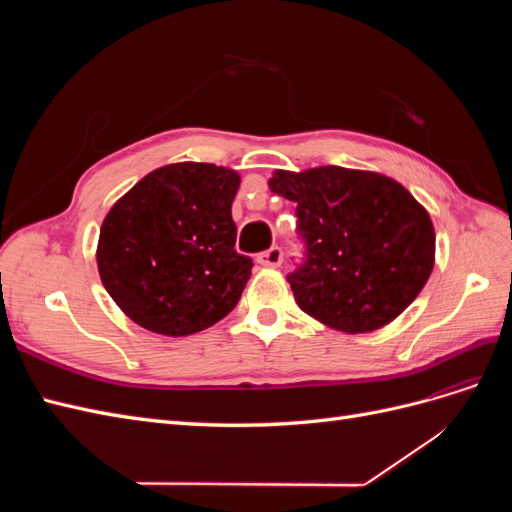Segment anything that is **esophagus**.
Wrapping results in <instances>:
<instances>
[{
  "instance_id": "obj_1",
  "label": "esophagus",
  "mask_w": 512,
  "mask_h": 512,
  "mask_svg": "<svg viewBox=\"0 0 512 512\" xmlns=\"http://www.w3.org/2000/svg\"><path fill=\"white\" fill-rule=\"evenodd\" d=\"M282 260H284V252L280 245H273V247H269V250L258 254V262L262 267H280Z\"/></svg>"
}]
</instances>
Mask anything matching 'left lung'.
I'll use <instances>...</instances> for the list:
<instances>
[{
    "label": "left lung",
    "instance_id": "8db88e82",
    "mask_svg": "<svg viewBox=\"0 0 512 512\" xmlns=\"http://www.w3.org/2000/svg\"><path fill=\"white\" fill-rule=\"evenodd\" d=\"M269 188L297 203L305 245L288 284L305 314L344 333L395 320L427 284L436 260L429 213L404 185L369 170H275Z\"/></svg>",
    "mask_w": 512,
    "mask_h": 512
}]
</instances>
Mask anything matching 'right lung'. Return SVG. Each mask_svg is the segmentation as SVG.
Returning a JSON list of instances; mask_svg holds the SVG:
<instances>
[{
  "instance_id": "add662e5",
  "label": "right lung",
  "mask_w": 512,
  "mask_h": 512,
  "mask_svg": "<svg viewBox=\"0 0 512 512\" xmlns=\"http://www.w3.org/2000/svg\"><path fill=\"white\" fill-rule=\"evenodd\" d=\"M235 170L181 162L153 170L102 222L98 271L121 312L143 329L183 337L230 314L254 262L235 250Z\"/></svg>"
}]
</instances>
